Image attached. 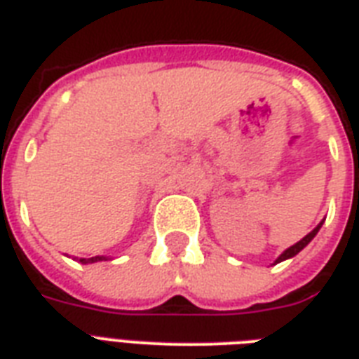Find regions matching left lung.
<instances>
[{"instance_id":"obj_1","label":"left lung","mask_w":359,"mask_h":359,"mask_svg":"<svg viewBox=\"0 0 359 359\" xmlns=\"http://www.w3.org/2000/svg\"><path fill=\"white\" fill-rule=\"evenodd\" d=\"M323 224H324V219H323V222H320V224L317 225V227H315V229L311 231V233H307V235L304 236V238H302L300 242H296L294 245H290V248H287V250H285L283 253H281V255H279L278 259L273 261V264H278V262L287 261V259H292V257H294V255H298V253H300V251L304 250V248H306V245L309 244V242H311L313 238H315V236H317V233H318V231H320Z\"/></svg>"}]
</instances>
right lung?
<instances>
[{"instance_id": "add662e5", "label": "right lung", "mask_w": 359, "mask_h": 359, "mask_svg": "<svg viewBox=\"0 0 359 359\" xmlns=\"http://www.w3.org/2000/svg\"><path fill=\"white\" fill-rule=\"evenodd\" d=\"M98 261H108V257L97 255V257H91V259H80L81 264H91V262H98Z\"/></svg>"}]
</instances>
